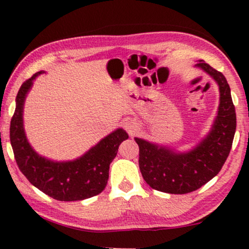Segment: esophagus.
I'll return each instance as SVG.
<instances>
[{
	"mask_svg": "<svg viewBox=\"0 0 249 249\" xmlns=\"http://www.w3.org/2000/svg\"><path fill=\"white\" fill-rule=\"evenodd\" d=\"M123 125H124L125 129L127 130V132H128L129 134H132V135L136 133L137 130H138V124H137V122L132 120V119L125 120Z\"/></svg>",
	"mask_w": 249,
	"mask_h": 249,
	"instance_id": "1",
	"label": "esophagus"
}]
</instances>
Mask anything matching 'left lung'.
I'll use <instances>...</instances> for the list:
<instances>
[{
	"label": "left lung",
	"instance_id": "obj_1",
	"mask_svg": "<svg viewBox=\"0 0 249 249\" xmlns=\"http://www.w3.org/2000/svg\"><path fill=\"white\" fill-rule=\"evenodd\" d=\"M196 66L215 80L220 90L217 115L210 133L185 153L135 137L140 147L138 163L142 178L155 190L171 195L196 191L213 179L229 157L235 135V107L225 77L203 60Z\"/></svg>",
	"mask_w": 249,
	"mask_h": 249
}]
</instances>
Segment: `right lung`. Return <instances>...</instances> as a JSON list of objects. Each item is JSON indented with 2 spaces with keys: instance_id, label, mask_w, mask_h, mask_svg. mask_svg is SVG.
I'll return each mask as SVG.
<instances>
[{
  "instance_id": "add662e5",
  "label": "right lung",
  "mask_w": 249,
  "mask_h": 249,
  "mask_svg": "<svg viewBox=\"0 0 249 249\" xmlns=\"http://www.w3.org/2000/svg\"><path fill=\"white\" fill-rule=\"evenodd\" d=\"M39 71L26 80L16 96V107L11 121L10 140L16 163L34 187L59 201H80L104 190L108 179L109 163L116 157L121 142L128 135L117 128L81 157L71 161H53L43 157L29 145L24 130L23 109L28 91Z\"/></svg>"
}]
</instances>
